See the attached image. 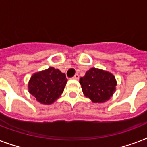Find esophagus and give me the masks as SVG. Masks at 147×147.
<instances>
[{
    "instance_id": "34e87169",
    "label": "esophagus",
    "mask_w": 147,
    "mask_h": 147,
    "mask_svg": "<svg viewBox=\"0 0 147 147\" xmlns=\"http://www.w3.org/2000/svg\"><path fill=\"white\" fill-rule=\"evenodd\" d=\"M73 78L74 79H76V80H78V79H79V76H78V74H76L75 76L73 77Z\"/></svg>"
}]
</instances>
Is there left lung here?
Wrapping results in <instances>:
<instances>
[{"mask_svg":"<svg viewBox=\"0 0 147 147\" xmlns=\"http://www.w3.org/2000/svg\"><path fill=\"white\" fill-rule=\"evenodd\" d=\"M79 83L84 95L93 103H104L111 98L116 91L115 76L109 71L91 68Z\"/></svg>","mask_w":147,"mask_h":147,"instance_id":"obj_1","label":"left lung"}]
</instances>
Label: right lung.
Instances as JSON below:
<instances>
[{
  "label": "right lung",
  "mask_w": 147,
  "mask_h": 147,
  "mask_svg": "<svg viewBox=\"0 0 147 147\" xmlns=\"http://www.w3.org/2000/svg\"><path fill=\"white\" fill-rule=\"evenodd\" d=\"M67 81L65 74L49 67L32 75L28 82V91L40 104L52 105L61 96Z\"/></svg>",
  "instance_id": "add662e5"
}]
</instances>
